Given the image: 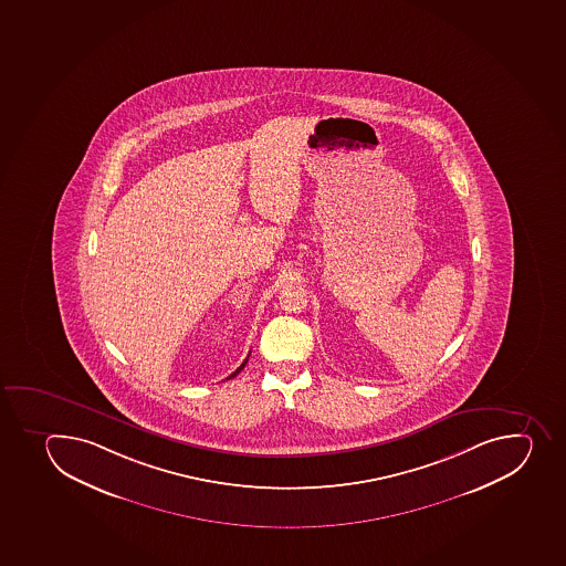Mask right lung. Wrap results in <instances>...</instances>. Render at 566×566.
I'll list each match as a JSON object with an SVG mask.
<instances>
[{"instance_id": "add662e5", "label": "right lung", "mask_w": 566, "mask_h": 566, "mask_svg": "<svg viewBox=\"0 0 566 566\" xmlns=\"http://www.w3.org/2000/svg\"><path fill=\"white\" fill-rule=\"evenodd\" d=\"M249 356L245 357V361L242 363V365L238 366L237 370L232 371L231 376L227 377V379H231V377L238 376L240 371L243 370V366L248 365Z\"/></svg>"}]
</instances>
